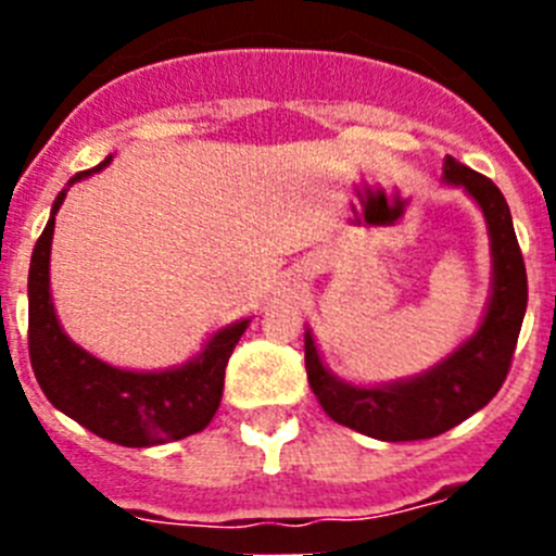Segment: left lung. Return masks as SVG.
I'll return each instance as SVG.
<instances>
[{
  "instance_id": "left-lung-1",
  "label": "left lung",
  "mask_w": 556,
  "mask_h": 556,
  "mask_svg": "<svg viewBox=\"0 0 556 556\" xmlns=\"http://www.w3.org/2000/svg\"><path fill=\"white\" fill-rule=\"evenodd\" d=\"M443 180L468 191L488 223L493 281L479 328L429 370L372 387L333 376L306 328L308 384L326 415L384 443L429 440L488 406L507 378L527 314V267L498 186L451 155H445Z\"/></svg>"
}]
</instances>
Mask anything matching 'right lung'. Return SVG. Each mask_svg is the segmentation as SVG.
<instances>
[{
  "instance_id": "obj_1",
  "label": "right lung",
  "mask_w": 556,
  "mask_h": 556,
  "mask_svg": "<svg viewBox=\"0 0 556 556\" xmlns=\"http://www.w3.org/2000/svg\"><path fill=\"white\" fill-rule=\"evenodd\" d=\"M111 164L108 155L94 169L68 180L49 211L29 262V362L49 404L125 448H150L198 434L217 415L223 401L225 367L250 320H236L205 339L203 351L166 370H122L68 339L49 292V253L55 214L77 180Z\"/></svg>"
}]
</instances>
